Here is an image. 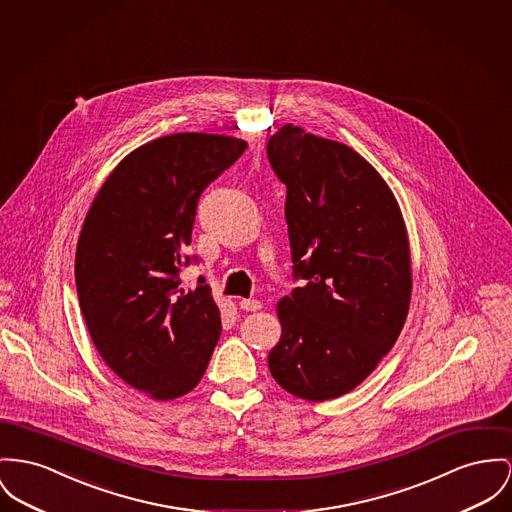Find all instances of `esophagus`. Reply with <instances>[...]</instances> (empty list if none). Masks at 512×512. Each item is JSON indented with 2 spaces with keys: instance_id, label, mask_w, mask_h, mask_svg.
<instances>
[{
  "instance_id": "obj_1",
  "label": "esophagus",
  "mask_w": 512,
  "mask_h": 512,
  "mask_svg": "<svg viewBox=\"0 0 512 512\" xmlns=\"http://www.w3.org/2000/svg\"><path fill=\"white\" fill-rule=\"evenodd\" d=\"M239 307L242 310H250V312H256L262 308V303L258 299H240Z\"/></svg>"
}]
</instances>
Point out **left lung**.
Masks as SVG:
<instances>
[{"mask_svg": "<svg viewBox=\"0 0 512 512\" xmlns=\"http://www.w3.org/2000/svg\"><path fill=\"white\" fill-rule=\"evenodd\" d=\"M268 159L287 186L293 279L277 305L275 382L308 402L347 394L398 340L411 295L402 211L382 176L351 147L285 126Z\"/></svg>", "mask_w": 512, "mask_h": 512, "instance_id": "8db88e82", "label": "left lung"}]
</instances>
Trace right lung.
Returning a JSON list of instances; mask_svg holds the SVG:
<instances>
[{"mask_svg":"<svg viewBox=\"0 0 512 512\" xmlns=\"http://www.w3.org/2000/svg\"><path fill=\"white\" fill-rule=\"evenodd\" d=\"M246 149L237 137L172 134L132 151L99 190L75 252L79 307L104 363L155 400L188 394L221 334L204 277L180 270L198 200Z\"/></svg>","mask_w":512,"mask_h":512,"instance_id":"add662e5","label":"right lung"}]
</instances>
